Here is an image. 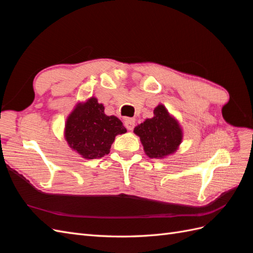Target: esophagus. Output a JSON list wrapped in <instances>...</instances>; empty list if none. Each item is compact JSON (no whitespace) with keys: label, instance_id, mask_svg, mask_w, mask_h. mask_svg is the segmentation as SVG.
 Instances as JSON below:
<instances>
[{"label":"esophagus","instance_id":"1","mask_svg":"<svg viewBox=\"0 0 253 253\" xmlns=\"http://www.w3.org/2000/svg\"><path fill=\"white\" fill-rule=\"evenodd\" d=\"M125 126L128 129V131H132L135 126V119L133 118H126L125 120Z\"/></svg>","mask_w":253,"mask_h":253}]
</instances>
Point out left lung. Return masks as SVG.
I'll use <instances>...</instances> for the list:
<instances>
[{"mask_svg":"<svg viewBox=\"0 0 253 253\" xmlns=\"http://www.w3.org/2000/svg\"><path fill=\"white\" fill-rule=\"evenodd\" d=\"M154 116L135 126L144 153L150 158H165L177 151L182 141V128L164 104L154 109Z\"/></svg>","mask_w":253,"mask_h":253,"instance_id":"obj_1","label":"left lung"}]
</instances>
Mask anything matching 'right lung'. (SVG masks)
I'll return each mask as SVG.
<instances>
[{
    "label": "right lung",
    "instance_id": "right-lung-1",
    "mask_svg": "<svg viewBox=\"0 0 253 253\" xmlns=\"http://www.w3.org/2000/svg\"><path fill=\"white\" fill-rule=\"evenodd\" d=\"M125 133L126 128L120 119L105 115L103 104L95 97L76 104L64 127V138L70 148L85 159L109 154L115 137Z\"/></svg>",
    "mask_w": 253,
    "mask_h": 253
}]
</instances>
